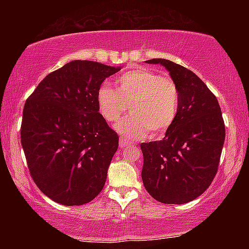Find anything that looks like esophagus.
Returning a JSON list of instances; mask_svg holds the SVG:
<instances>
[{
    "label": "esophagus",
    "instance_id": "1",
    "mask_svg": "<svg viewBox=\"0 0 249 249\" xmlns=\"http://www.w3.org/2000/svg\"><path fill=\"white\" fill-rule=\"evenodd\" d=\"M131 145H132V142L127 141L125 138H124V137L120 138V142H119V146H120L121 148H124V147H127V146H131Z\"/></svg>",
    "mask_w": 249,
    "mask_h": 249
}]
</instances>
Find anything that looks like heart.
Segmentation results:
<instances>
[{
    "mask_svg": "<svg viewBox=\"0 0 249 249\" xmlns=\"http://www.w3.org/2000/svg\"><path fill=\"white\" fill-rule=\"evenodd\" d=\"M179 89L172 79L145 68L129 70L115 79V89L104 84L97 89L96 104L104 120L120 119L129 104L130 114L115 124V130L136 139L151 134L161 137L175 124L179 112Z\"/></svg>",
    "mask_w": 249,
    "mask_h": 249,
    "instance_id": "heart-1",
    "label": "heart"
}]
</instances>
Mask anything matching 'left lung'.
I'll use <instances>...</instances> for the list:
<instances>
[{
  "label": "left lung",
  "instance_id": "left-lung-1",
  "mask_svg": "<svg viewBox=\"0 0 249 249\" xmlns=\"http://www.w3.org/2000/svg\"><path fill=\"white\" fill-rule=\"evenodd\" d=\"M161 64L178 86L180 103L175 124L159 142L141 145L142 179L153 198L164 204H185L202 195L219 166L226 128L216 97L193 71L170 60Z\"/></svg>",
  "mask_w": 249,
  "mask_h": 249
}]
</instances>
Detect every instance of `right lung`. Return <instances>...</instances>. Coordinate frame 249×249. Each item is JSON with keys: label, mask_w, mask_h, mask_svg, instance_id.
Returning <instances> with one entry per match:
<instances>
[{"label": "right lung", "mask_w": 249, "mask_h": 249, "mask_svg": "<svg viewBox=\"0 0 249 249\" xmlns=\"http://www.w3.org/2000/svg\"><path fill=\"white\" fill-rule=\"evenodd\" d=\"M121 70L74 60L44 78L26 101L21 145L37 187L67 206L93 200L107 181L119 136L100 114L96 93Z\"/></svg>", "instance_id": "1"}]
</instances>
